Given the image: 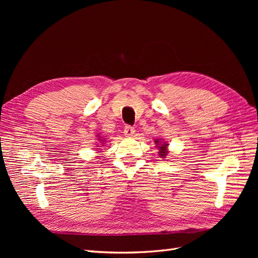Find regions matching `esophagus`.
Instances as JSON below:
<instances>
[{
    "label": "esophagus",
    "mask_w": 258,
    "mask_h": 258,
    "mask_svg": "<svg viewBox=\"0 0 258 258\" xmlns=\"http://www.w3.org/2000/svg\"><path fill=\"white\" fill-rule=\"evenodd\" d=\"M135 132H136V130H135V128H134V127H131V126H126V127H124L123 134H124V136H126V137H131V136H134V135H135Z\"/></svg>",
    "instance_id": "obj_1"
}]
</instances>
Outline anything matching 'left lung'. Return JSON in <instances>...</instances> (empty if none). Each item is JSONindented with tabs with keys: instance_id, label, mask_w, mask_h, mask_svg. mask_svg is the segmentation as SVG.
Instances as JSON below:
<instances>
[{
	"instance_id": "1",
	"label": "left lung",
	"mask_w": 258,
	"mask_h": 258,
	"mask_svg": "<svg viewBox=\"0 0 258 258\" xmlns=\"http://www.w3.org/2000/svg\"><path fill=\"white\" fill-rule=\"evenodd\" d=\"M155 143L157 144V147L158 148V155L160 156V158H166V156H167V154H168V143H166V142H159L158 140H156L155 141Z\"/></svg>"
}]
</instances>
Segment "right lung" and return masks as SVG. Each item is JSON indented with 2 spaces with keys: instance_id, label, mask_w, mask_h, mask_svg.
I'll use <instances>...</instances> for the list:
<instances>
[{
  "instance_id": "1",
  "label": "right lung",
  "mask_w": 258,
  "mask_h": 258,
  "mask_svg": "<svg viewBox=\"0 0 258 258\" xmlns=\"http://www.w3.org/2000/svg\"><path fill=\"white\" fill-rule=\"evenodd\" d=\"M98 140H99V141H101V142H104V140H102V138H101V137H100V139H98ZM101 145H102V146H103V143H102V144H101Z\"/></svg>"
}]
</instances>
